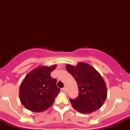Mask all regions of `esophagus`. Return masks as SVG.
Segmentation results:
<instances>
[{"label": "esophagus", "instance_id": "esophagus-1", "mask_svg": "<svg viewBox=\"0 0 130 130\" xmlns=\"http://www.w3.org/2000/svg\"><path fill=\"white\" fill-rule=\"evenodd\" d=\"M62 90H63V92H66L67 91V88L66 87H63V88H62Z\"/></svg>", "mask_w": 130, "mask_h": 130}]
</instances>
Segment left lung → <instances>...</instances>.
<instances>
[{"mask_svg":"<svg viewBox=\"0 0 130 130\" xmlns=\"http://www.w3.org/2000/svg\"><path fill=\"white\" fill-rule=\"evenodd\" d=\"M66 69L75 79L79 91L76 99H70L73 108L82 113H89L100 109L107 98V91L98 71L83 62L76 66L67 64Z\"/></svg>","mask_w":130,"mask_h":130,"instance_id":"left-lung-1","label":"left lung"}]
</instances>
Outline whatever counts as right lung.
<instances>
[{
    "label": "right lung",
    "instance_id": "add662e5",
    "mask_svg": "<svg viewBox=\"0 0 130 130\" xmlns=\"http://www.w3.org/2000/svg\"><path fill=\"white\" fill-rule=\"evenodd\" d=\"M56 67L40 66L25 76L20 86L19 98L21 103L28 110L42 112L53 105L60 92L57 79L51 77V72Z\"/></svg>",
    "mask_w": 130,
    "mask_h": 130
}]
</instances>
